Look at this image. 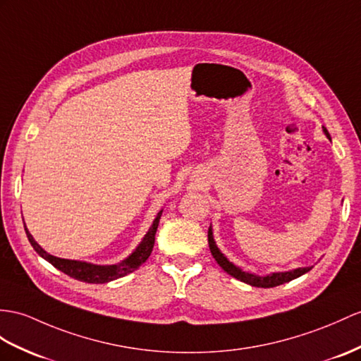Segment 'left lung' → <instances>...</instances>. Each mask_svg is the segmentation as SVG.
<instances>
[{
    "instance_id": "left-lung-1",
    "label": "left lung",
    "mask_w": 361,
    "mask_h": 361,
    "mask_svg": "<svg viewBox=\"0 0 361 361\" xmlns=\"http://www.w3.org/2000/svg\"><path fill=\"white\" fill-rule=\"evenodd\" d=\"M323 133L326 135V137L331 139L328 130L323 127ZM208 245H209V251L213 254V257L216 259V262L219 263V267H221L225 272L228 274L233 276L234 279L240 280L243 283H248L251 286H257V288H274L279 285H283L286 282H291V280L300 277L303 274H306L307 271H311L312 267H306V268H295L291 271H285V272H271L268 276H257V274H252V272H247L243 271L242 268L235 267L233 262H230L226 259L225 254L217 248V245L214 242V235H213V228H208Z\"/></svg>"
}]
</instances>
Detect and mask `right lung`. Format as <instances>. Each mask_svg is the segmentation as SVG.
<instances>
[{
    "instance_id": "add662e5",
    "label": "right lung",
    "mask_w": 361,
    "mask_h": 361,
    "mask_svg": "<svg viewBox=\"0 0 361 361\" xmlns=\"http://www.w3.org/2000/svg\"><path fill=\"white\" fill-rule=\"evenodd\" d=\"M161 216H162V209L154 217L150 230L147 231L144 239L140 240L136 250L131 252L127 259H124L119 263H114V265H96V263H89L82 260H68V259L55 257L47 251H44L39 245L35 242L25 224H24V230H25V234H27V239L33 247V250L37 251L42 259H46L49 263H51L56 269L63 271L64 274L73 277L76 280H81V282H85V283H107V282H111V280H116L119 277L130 274V272H133L135 269H137L140 265H142L148 257H150L154 247V234L157 231V225H159Z\"/></svg>"
}]
</instances>
